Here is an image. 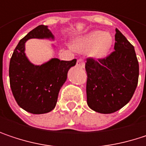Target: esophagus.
I'll use <instances>...</instances> for the list:
<instances>
[{"instance_id": "34e87169", "label": "esophagus", "mask_w": 146, "mask_h": 146, "mask_svg": "<svg viewBox=\"0 0 146 146\" xmlns=\"http://www.w3.org/2000/svg\"><path fill=\"white\" fill-rule=\"evenodd\" d=\"M77 66H78V67L84 68V60H83V59H78V60L77 61Z\"/></svg>"}]
</instances>
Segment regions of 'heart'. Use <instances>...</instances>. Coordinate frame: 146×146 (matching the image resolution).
Segmentation results:
<instances>
[{"label":"heart","mask_w":146,"mask_h":146,"mask_svg":"<svg viewBox=\"0 0 146 146\" xmlns=\"http://www.w3.org/2000/svg\"><path fill=\"white\" fill-rule=\"evenodd\" d=\"M111 45V36L104 31L96 30L78 40L74 44V48L81 52L90 50V55L94 58L102 59L109 53Z\"/></svg>","instance_id":"b5f03b06"}]
</instances>
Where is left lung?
I'll return each mask as SVG.
<instances>
[{"label":"left lung","mask_w":146,"mask_h":146,"mask_svg":"<svg viewBox=\"0 0 146 146\" xmlns=\"http://www.w3.org/2000/svg\"><path fill=\"white\" fill-rule=\"evenodd\" d=\"M114 51L106 57H89L87 73V104L93 111L112 113L131 100L139 79V62L133 46L116 29Z\"/></svg>","instance_id":"1"}]
</instances>
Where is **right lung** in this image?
Masks as SVG:
<instances>
[{
    "instance_id": "right-lung-1",
    "label": "right lung",
    "mask_w": 146,
    "mask_h": 146,
    "mask_svg": "<svg viewBox=\"0 0 146 146\" xmlns=\"http://www.w3.org/2000/svg\"><path fill=\"white\" fill-rule=\"evenodd\" d=\"M54 39L45 25H39L24 36L15 48L10 60V86L17 105L28 112L43 114L52 111L68 72L77 60L52 58L40 66L32 64L25 55V42L29 39Z\"/></svg>"
}]
</instances>
